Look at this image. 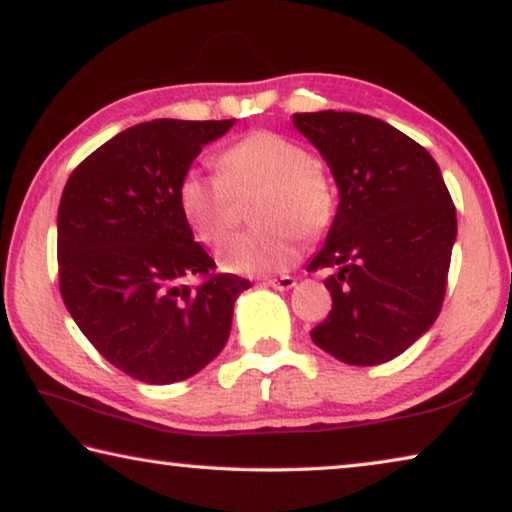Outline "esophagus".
Masks as SVG:
<instances>
[{
    "label": "esophagus",
    "instance_id": "34e87169",
    "mask_svg": "<svg viewBox=\"0 0 512 512\" xmlns=\"http://www.w3.org/2000/svg\"><path fill=\"white\" fill-rule=\"evenodd\" d=\"M266 287L278 289V292H289L296 285V280L292 276H280V278H264Z\"/></svg>",
    "mask_w": 512,
    "mask_h": 512
}]
</instances>
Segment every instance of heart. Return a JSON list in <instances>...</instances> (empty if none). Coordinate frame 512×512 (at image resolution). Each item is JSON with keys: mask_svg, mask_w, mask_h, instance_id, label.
<instances>
[{"mask_svg": "<svg viewBox=\"0 0 512 512\" xmlns=\"http://www.w3.org/2000/svg\"><path fill=\"white\" fill-rule=\"evenodd\" d=\"M218 174L188 170L177 188L179 209L207 246H218L236 223L234 195L259 188L255 227L232 236L220 250L227 271L264 276L292 266L301 255V234L317 236L333 216L329 174L292 137L253 131L216 158Z\"/></svg>", "mask_w": 512, "mask_h": 512, "instance_id": "1", "label": "heart"}]
</instances>
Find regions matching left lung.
Wrapping results in <instances>:
<instances>
[{"label":"left lung","instance_id":"left-lung-1","mask_svg":"<svg viewBox=\"0 0 512 512\" xmlns=\"http://www.w3.org/2000/svg\"><path fill=\"white\" fill-rule=\"evenodd\" d=\"M338 183L340 204L308 271L324 280L331 312L310 331L349 365L400 356L437 319L457 236L455 207L439 165L386 121L358 112L294 114Z\"/></svg>","mask_w":512,"mask_h":512}]
</instances>
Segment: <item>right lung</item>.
Returning a JSON list of instances; mask_svg holds the SVG:
<instances>
[{
	"instance_id": "obj_1",
	"label": "right lung",
	"mask_w": 512,
	"mask_h": 512,
	"mask_svg": "<svg viewBox=\"0 0 512 512\" xmlns=\"http://www.w3.org/2000/svg\"><path fill=\"white\" fill-rule=\"evenodd\" d=\"M232 126L154 119L126 128L82 160L61 193V299L98 354L133 379L163 386L197 375L223 352L236 296L250 287L213 273L177 200L204 144Z\"/></svg>"
}]
</instances>
